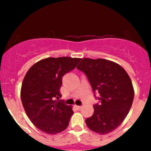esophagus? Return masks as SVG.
Segmentation results:
<instances>
[{
	"label": "esophagus",
	"instance_id": "esophagus-1",
	"mask_svg": "<svg viewBox=\"0 0 151 151\" xmlns=\"http://www.w3.org/2000/svg\"><path fill=\"white\" fill-rule=\"evenodd\" d=\"M75 107H76V109H77V110H80V109H81V106H77V105H75Z\"/></svg>",
	"mask_w": 151,
	"mask_h": 151
}]
</instances>
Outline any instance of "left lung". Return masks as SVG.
Wrapping results in <instances>:
<instances>
[{
  "label": "left lung",
  "mask_w": 151,
  "mask_h": 151,
  "mask_svg": "<svg viewBox=\"0 0 151 151\" xmlns=\"http://www.w3.org/2000/svg\"><path fill=\"white\" fill-rule=\"evenodd\" d=\"M81 60L77 69L86 74L100 100L99 104L93 105L94 111L86 124L93 132L107 134L117 129L129 114L134 98L132 81L116 62L100 58Z\"/></svg>",
  "instance_id": "obj_1"
}]
</instances>
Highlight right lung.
<instances>
[{"label": "right lung", "mask_w": 151, "mask_h": 151, "mask_svg": "<svg viewBox=\"0 0 151 151\" xmlns=\"http://www.w3.org/2000/svg\"><path fill=\"white\" fill-rule=\"evenodd\" d=\"M80 58H47L29 69L22 83L20 97L31 122L47 134L67 129L73 115L72 106L55 100L61 97L62 77L74 70Z\"/></svg>", "instance_id": "1"}]
</instances>
